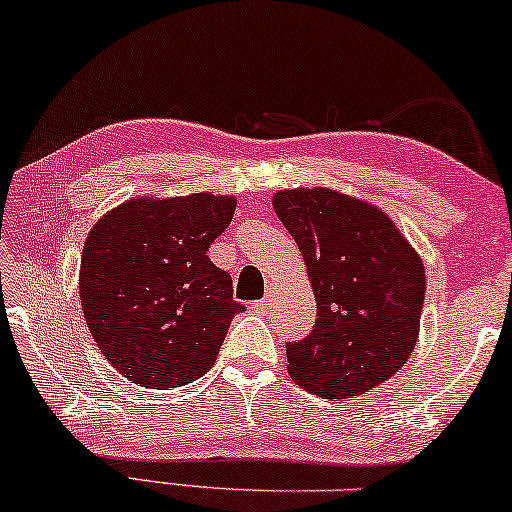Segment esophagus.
<instances>
[{
	"label": "esophagus",
	"mask_w": 512,
	"mask_h": 512,
	"mask_svg": "<svg viewBox=\"0 0 512 512\" xmlns=\"http://www.w3.org/2000/svg\"><path fill=\"white\" fill-rule=\"evenodd\" d=\"M270 304H272V297L267 295L265 300H258V302H251V306L249 309L254 311V313H267V309H270Z\"/></svg>",
	"instance_id": "obj_1"
}]
</instances>
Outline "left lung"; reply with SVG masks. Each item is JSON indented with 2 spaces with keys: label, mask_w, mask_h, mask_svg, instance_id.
<instances>
[{
  "label": "left lung",
  "mask_w": 512,
  "mask_h": 512,
  "mask_svg": "<svg viewBox=\"0 0 512 512\" xmlns=\"http://www.w3.org/2000/svg\"><path fill=\"white\" fill-rule=\"evenodd\" d=\"M274 212L300 247L316 327L288 343V371L322 398H352L398 373L416 338L426 270L391 219L327 187L274 194Z\"/></svg>",
  "instance_id": "left-lung-1"
}]
</instances>
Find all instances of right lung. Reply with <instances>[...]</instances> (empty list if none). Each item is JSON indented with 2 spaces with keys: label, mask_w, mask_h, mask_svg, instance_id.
Listing matches in <instances>:
<instances>
[{
  "label": "right lung",
  "mask_w": 512,
  "mask_h": 512,
  "mask_svg": "<svg viewBox=\"0 0 512 512\" xmlns=\"http://www.w3.org/2000/svg\"><path fill=\"white\" fill-rule=\"evenodd\" d=\"M233 212V196L206 192L135 199L86 238V325L109 364L139 387L174 389L206 375L233 316L245 311L231 274L208 258Z\"/></svg>",
  "instance_id": "right-lung-1"
}]
</instances>
